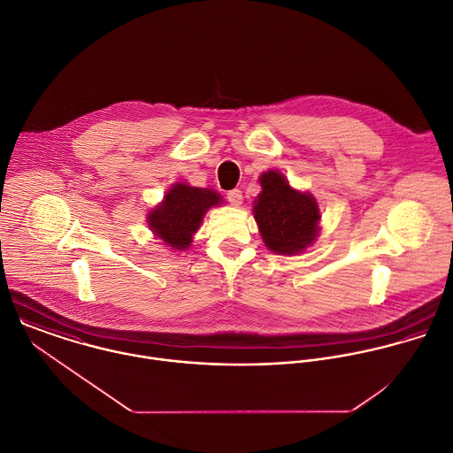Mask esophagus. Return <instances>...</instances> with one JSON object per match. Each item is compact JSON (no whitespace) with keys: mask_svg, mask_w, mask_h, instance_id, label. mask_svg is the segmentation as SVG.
Returning <instances> with one entry per match:
<instances>
[{"mask_svg":"<svg viewBox=\"0 0 453 453\" xmlns=\"http://www.w3.org/2000/svg\"><path fill=\"white\" fill-rule=\"evenodd\" d=\"M226 198H228V202H230L232 205H235V207L242 205V192H241V190H230V192L226 194Z\"/></svg>","mask_w":453,"mask_h":453,"instance_id":"esophagus-1","label":"esophagus"}]
</instances>
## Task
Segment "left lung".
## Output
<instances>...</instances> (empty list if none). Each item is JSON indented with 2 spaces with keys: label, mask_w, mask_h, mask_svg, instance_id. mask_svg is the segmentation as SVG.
<instances>
[{
  "label": "left lung",
  "mask_w": 453,
  "mask_h": 453,
  "mask_svg": "<svg viewBox=\"0 0 453 453\" xmlns=\"http://www.w3.org/2000/svg\"><path fill=\"white\" fill-rule=\"evenodd\" d=\"M258 181L261 192L253 202V216L266 250L295 257L314 246L321 232L316 196L293 188L275 169L261 173Z\"/></svg>",
  "instance_id": "8db88e82"
}]
</instances>
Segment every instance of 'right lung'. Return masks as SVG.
<instances>
[{"label":"right lung","mask_w":453,"mask_h":453,"mask_svg":"<svg viewBox=\"0 0 453 453\" xmlns=\"http://www.w3.org/2000/svg\"><path fill=\"white\" fill-rule=\"evenodd\" d=\"M223 202V196L212 188H198L187 181H178L148 211L146 223L162 246L174 253L188 251L205 212Z\"/></svg>","instance_id":"add662e5"}]
</instances>
